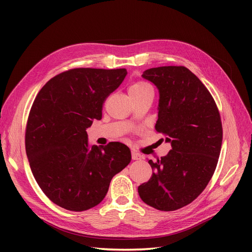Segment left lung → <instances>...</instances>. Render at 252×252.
Masks as SVG:
<instances>
[{
    "mask_svg": "<svg viewBox=\"0 0 252 252\" xmlns=\"http://www.w3.org/2000/svg\"><path fill=\"white\" fill-rule=\"evenodd\" d=\"M126 69L75 68L45 84L30 110L25 146L33 177L50 201L71 211L100 204L112 178L131 161L126 145L98 139L86 129L102 119V108Z\"/></svg>",
    "mask_w": 252,
    "mask_h": 252,
    "instance_id": "1",
    "label": "left lung"
}]
</instances>
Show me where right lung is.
Returning <instances> with one entry per match:
<instances>
[{"label":"right lung","mask_w":252,"mask_h":252,"mask_svg":"<svg viewBox=\"0 0 252 252\" xmlns=\"http://www.w3.org/2000/svg\"><path fill=\"white\" fill-rule=\"evenodd\" d=\"M142 78L158 90L156 129L167 135L170 150L149 162L154 173L138 191L151 207L173 211L195 200L209 183L222 146V122L209 91L186 67L150 68Z\"/></svg>","instance_id":"1"}]
</instances>
